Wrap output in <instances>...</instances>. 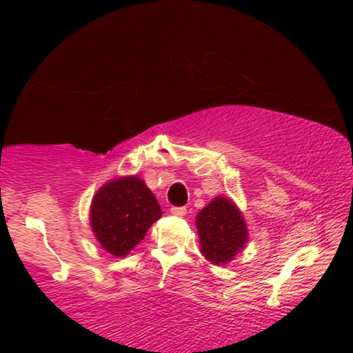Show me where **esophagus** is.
I'll return each mask as SVG.
<instances>
[{"label":"esophagus","instance_id":"obj_1","mask_svg":"<svg viewBox=\"0 0 353 353\" xmlns=\"http://www.w3.org/2000/svg\"><path fill=\"white\" fill-rule=\"evenodd\" d=\"M185 212H188V209L185 208H171V214H174V216H185Z\"/></svg>","mask_w":353,"mask_h":353}]
</instances>
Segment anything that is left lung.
<instances>
[{"label": "left lung", "mask_w": 353, "mask_h": 353, "mask_svg": "<svg viewBox=\"0 0 353 353\" xmlns=\"http://www.w3.org/2000/svg\"><path fill=\"white\" fill-rule=\"evenodd\" d=\"M201 252L214 265H225L249 241L245 219L232 199L217 196L196 216Z\"/></svg>", "instance_id": "left-lung-1"}]
</instances>
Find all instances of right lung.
Masks as SVG:
<instances>
[{
  "instance_id": "add662e5",
  "label": "right lung",
  "mask_w": 353,
  "mask_h": 353,
  "mask_svg": "<svg viewBox=\"0 0 353 353\" xmlns=\"http://www.w3.org/2000/svg\"><path fill=\"white\" fill-rule=\"evenodd\" d=\"M163 216L151 189L137 176L108 181L94 194L89 224L96 241L114 257H125Z\"/></svg>"
}]
</instances>
